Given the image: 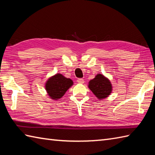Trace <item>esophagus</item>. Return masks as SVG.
<instances>
[{"instance_id": "esophagus-1", "label": "esophagus", "mask_w": 155, "mask_h": 155, "mask_svg": "<svg viewBox=\"0 0 155 155\" xmlns=\"http://www.w3.org/2000/svg\"><path fill=\"white\" fill-rule=\"evenodd\" d=\"M77 82L78 83H81V84H83V83H84V79L83 78H78L77 79Z\"/></svg>"}]
</instances>
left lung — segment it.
I'll return each mask as SVG.
<instances>
[{
    "label": "left lung",
    "instance_id": "8db88e82",
    "mask_svg": "<svg viewBox=\"0 0 155 155\" xmlns=\"http://www.w3.org/2000/svg\"><path fill=\"white\" fill-rule=\"evenodd\" d=\"M88 88L98 99L107 98L112 92L110 81L101 74H98L94 79L89 81Z\"/></svg>",
    "mask_w": 155,
    "mask_h": 155
}]
</instances>
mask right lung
I'll return each instance as SVG.
<instances>
[{"label":"right lung","mask_w":155,"mask_h":155,"mask_svg":"<svg viewBox=\"0 0 155 155\" xmlns=\"http://www.w3.org/2000/svg\"><path fill=\"white\" fill-rule=\"evenodd\" d=\"M72 84L73 82L71 79L58 73L48 78L45 84V88L51 98L58 100L63 97L66 92Z\"/></svg>","instance_id":"add662e5"}]
</instances>
